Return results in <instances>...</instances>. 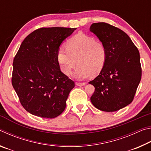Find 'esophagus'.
Returning a JSON list of instances; mask_svg holds the SVG:
<instances>
[{"mask_svg":"<svg viewBox=\"0 0 151 151\" xmlns=\"http://www.w3.org/2000/svg\"><path fill=\"white\" fill-rule=\"evenodd\" d=\"M76 85L77 86H85L86 83H76Z\"/></svg>","mask_w":151,"mask_h":151,"instance_id":"esophagus-1","label":"esophagus"}]
</instances>
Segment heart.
I'll list each match as a JSON object with an SVG mask.
<instances>
[{
	"instance_id": "b5f03b06",
	"label": "heart",
	"mask_w": 151,
	"mask_h": 151,
	"mask_svg": "<svg viewBox=\"0 0 151 151\" xmlns=\"http://www.w3.org/2000/svg\"><path fill=\"white\" fill-rule=\"evenodd\" d=\"M106 59V49L103 43L91 36L79 32L68 40L66 48L58 51L57 60L62 72L70 75L78 66L73 77L78 80L88 78L92 73L96 75L103 69Z\"/></svg>"
}]
</instances>
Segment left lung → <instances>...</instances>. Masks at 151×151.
<instances>
[{"mask_svg": "<svg viewBox=\"0 0 151 151\" xmlns=\"http://www.w3.org/2000/svg\"><path fill=\"white\" fill-rule=\"evenodd\" d=\"M90 31L106 49L103 68L88 83L95 88L91 103L101 111H119L133 101L141 79L139 50L124 31L105 22L92 24Z\"/></svg>", "mask_w": 151, "mask_h": 151, "instance_id": "obj_1", "label": "left lung"}]
</instances>
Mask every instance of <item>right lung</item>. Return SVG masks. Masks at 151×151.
<instances>
[{
    "label": "right lung",
    "instance_id": "obj_1",
    "mask_svg": "<svg viewBox=\"0 0 151 151\" xmlns=\"http://www.w3.org/2000/svg\"><path fill=\"white\" fill-rule=\"evenodd\" d=\"M76 28H40L22 41L13 60L12 85L27 111L53 119L65 111L75 83L61 72L60 46Z\"/></svg>",
    "mask_w": 151,
    "mask_h": 151
}]
</instances>
